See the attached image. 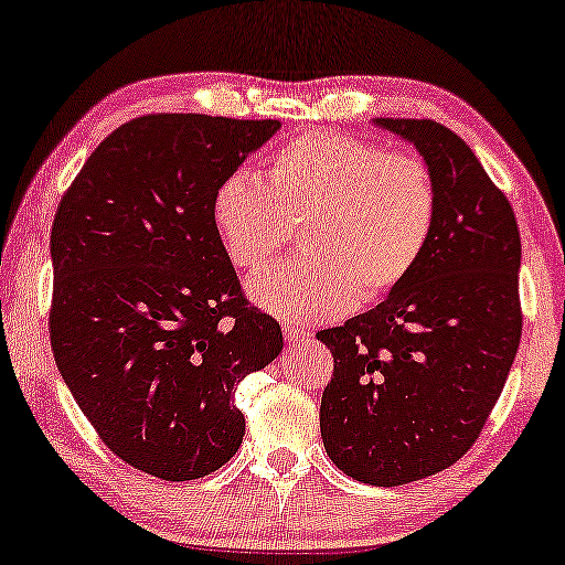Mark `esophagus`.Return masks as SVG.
Wrapping results in <instances>:
<instances>
[{
	"mask_svg": "<svg viewBox=\"0 0 565 565\" xmlns=\"http://www.w3.org/2000/svg\"><path fill=\"white\" fill-rule=\"evenodd\" d=\"M284 337H286V342L299 344V342H303V339L309 337V331L301 329V327H294V324H284Z\"/></svg>",
	"mask_w": 565,
	"mask_h": 565,
	"instance_id": "34e87169",
	"label": "esophagus"
}]
</instances>
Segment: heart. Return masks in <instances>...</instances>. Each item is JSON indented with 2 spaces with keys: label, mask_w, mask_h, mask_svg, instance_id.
I'll return each instance as SVG.
<instances>
[{
  "label": "heart",
  "mask_w": 565,
  "mask_h": 565,
  "mask_svg": "<svg viewBox=\"0 0 565 565\" xmlns=\"http://www.w3.org/2000/svg\"><path fill=\"white\" fill-rule=\"evenodd\" d=\"M437 213L440 191L425 158L329 130L274 150L264 183L236 170L213 193V223L241 271L271 262L301 223L303 254L248 284L258 307L299 324L405 284L433 244Z\"/></svg>",
  "instance_id": "heart-1"
}]
</instances>
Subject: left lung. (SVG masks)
Instances as JSON below:
<instances>
[{"label": "left lung", "mask_w": 565, "mask_h": 565, "mask_svg": "<svg viewBox=\"0 0 565 565\" xmlns=\"http://www.w3.org/2000/svg\"><path fill=\"white\" fill-rule=\"evenodd\" d=\"M437 178L423 264L387 299L317 339L334 356L321 395L324 450L349 478L405 486L458 462L482 433L521 344V231L505 193L435 120L377 118Z\"/></svg>", "instance_id": "8db88e82"}]
</instances>
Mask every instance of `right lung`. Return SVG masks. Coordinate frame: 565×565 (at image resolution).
<instances>
[{
    "label": "right lung",
    "mask_w": 565,
    "mask_h": 565,
    "mask_svg": "<svg viewBox=\"0 0 565 565\" xmlns=\"http://www.w3.org/2000/svg\"><path fill=\"white\" fill-rule=\"evenodd\" d=\"M279 120L142 115L113 130L57 205L50 342L110 452L183 482L234 458L236 384L284 347L248 307L213 223V193Z\"/></svg>",
    "instance_id": "right-lung-1"
}]
</instances>
